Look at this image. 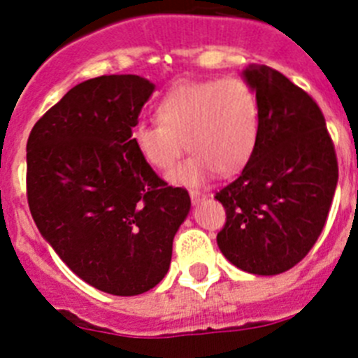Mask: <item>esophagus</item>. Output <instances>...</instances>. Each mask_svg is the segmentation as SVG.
Segmentation results:
<instances>
[{
  "label": "esophagus",
  "mask_w": 358,
  "mask_h": 358,
  "mask_svg": "<svg viewBox=\"0 0 358 358\" xmlns=\"http://www.w3.org/2000/svg\"><path fill=\"white\" fill-rule=\"evenodd\" d=\"M208 195L204 194V192H201V189H189V199H192V202L194 204H199L201 201H204Z\"/></svg>",
  "instance_id": "obj_1"
}]
</instances>
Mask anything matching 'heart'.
I'll list each match as a JSON object with an SVG mask.
<instances>
[{
    "mask_svg": "<svg viewBox=\"0 0 358 358\" xmlns=\"http://www.w3.org/2000/svg\"><path fill=\"white\" fill-rule=\"evenodd\" d=\"M157 123H136L131 140L141 159L170 170L182 150L188 159L170 173L176 185L197 186L211 172L235 176L260 140V102L240 77L173 85L156 106Z\"/></svg>",
    "mask_w": 358,
    "mask_h": 358,
    "instance_id": "b5f03b06",
    "label": "heart"
}]
</instances>
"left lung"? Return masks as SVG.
Wrapping results in <instances>:
<instances>
[{
	"label": "left lung",
	"instance_id": "8db88e82",
	"mask_svg": "<svg viewBox=\"0 0 358 358\" xmlns=\"http://www.w3.org/2000/svg\"><path fill=\"white\" fill-rule=\"evenodd\" d=\"M242 75L260 102V140L242 173L215 195L226 210L217 243L245 273L273 276L317 242L339 166L314 98L268 66H249Z\"/></svg>",
	"mask_w": 358,
	"mask_h": 358
}]
</instances>
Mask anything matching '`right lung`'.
<instances>
[{
  "label": "right lung",
  "instance_id": "1",
  "mask_svg": "<svg viewBox=\"0 0 358 358\" xmlns=\"http://www.w3.org/2000/svg\"><path fill=\"white\" fill-rule=\"evenodd\" d=\"M154 84L103 75L75 85L34 125L27 195L37 229L94 289L138 296L169 273L189 195L157 177L131 134Z\"/></svg>",
  "mask_w": 358,
  "mask_h": 358
}]
</instances>
